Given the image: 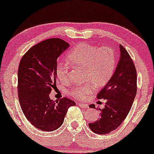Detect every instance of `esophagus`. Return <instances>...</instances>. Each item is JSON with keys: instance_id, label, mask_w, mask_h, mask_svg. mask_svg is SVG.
Segmentation results:
<instances>
[{"instance_id": "34e87169", "label": "esophagus", "mask_w": 154, "mask_h": 154, "mask_svg": "<svg viewBox=\"0 0 154 154\" xmlns=\"http://www.w3.org/2000/svg\"><path fill=\"white\" fill-rule=\"evenodd\" d=\"M78 104H79V106H80L81 108H82V109H87V108H89L88 104H85V103H79Z\"/></svg>"}]
</instances>
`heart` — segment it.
<instances>
[{
    "instance_id": "obj_1",
    "label": "heart",
    "mask_w": 154,
    "mask_h": 154,
    "mask_svg": "<svg viewBox=\"0 0 154 154\" xmlns=\"http://www.w3.org/2000/svg\"><path fill=\"white\" fill-rule=\"evenodd\" d=\"M73 65L84 67V79L88 82L77 84L69 90V94L79 100L86 99L93 92L95 84L98 87L106 85L113 75L117 66L115 51L110 46L97 47L88 43L79 45L67 55ZM56 74L62 83L68 81L69 65L59 61L56 66Z\"/></svg>"
}]
</instances>
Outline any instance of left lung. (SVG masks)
Returning <instances> with one entry per match:
<instances>
[{"label": "left lung", "instance_id": "8db88e82", "mask_svg": "<svg viewBox=\"0 0 154 154\" xmlns=\"http://www.w3.org/2000/svg\"><path fill=\"white\" fill-rule=\"evenodd\" d=\"M120 57L116 70L106 85L97 94L98 99L106 100L100 109V117L89 123L92 131L106 134L118 128L128 115L137 94V71L132 59L120 45ZM90 108H95L92 104Z\"/></svg>", "mask_w": 154, "mask_h": 154}]
</instances>
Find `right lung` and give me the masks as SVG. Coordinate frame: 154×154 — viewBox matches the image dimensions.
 Listing matches in <instances>:
<instances>
[{
    "label": "right lung",
    "instance_id": "obj_1",
    "mask_svg": "<svg viewBox=\"0 0 154 154\" xmlns=\"http://www.w3.org/2000/svg\"><path fill=\"white\" fill-rule=\"evenodd\" d=\"M70 45L59 38L42 41L31 47L21 59L18 67L17 93L27 120L39 129L59 128L73 100L64 97L55 102L51 92L57 81L56 66L59 57Z\"/></svg>",
    "mask_w": 154,
    "mask_h": 154
}]
</instances>
